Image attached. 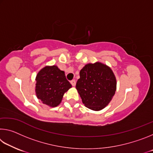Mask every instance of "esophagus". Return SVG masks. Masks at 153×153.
Wrapping results in <instances>:
<instances>
[{"label": "esophagus", "mask_w": 153, "mask_h": 153, "mask_svg": "<svg viewBox=\"0 0 153 153\" xmlns=\"http://www.w3.org/2000/svg\"><path fill=\"white\" fill-rule=\"evenodd\" d=\"M71 82V85L73 86H76V80L75 79H73V80H71V81L70 82Z\"/></svg>", "instance_id": "obj_1"}]
</instances>
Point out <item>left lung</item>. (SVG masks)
Masks as SVG:
<instances>
[{
    "instance_id": "left-lung-1",
    "label": "left lung",
    "mask_w": 153,
    "mask_h": 153,
    "mask_svg": "<svg viewBox=\"0 0 153 153\" xmlns=\"http://www.w3.org/2000/svg\"><path fill=\"white\" fill-rule=\"evenodd\" d=\"M79 76L76 88L85 107L100 111L107 106L117 87L110 67L100 62L88 63L80 70Z\"/></svg>"
}]
</instances>
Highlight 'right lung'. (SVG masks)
Wrapping results in <instances>:
<instances>
[{"mask_svg":"<svg viewBox=\"0 0 153 153\" xmlns=\"http://www.w3.org/2000/svg\"><path fill=\"white\" fill-rule=\"evenodd\" d=\"M36 97L49 107L60 104L65 92L71 88L66 79L65 72L57 66H46L38 72L36 77Z\"/></svg>","mask_w":153,"mask_h":153,"instance_id":"right-lung-1","label":"right lung"}]
</instances>
